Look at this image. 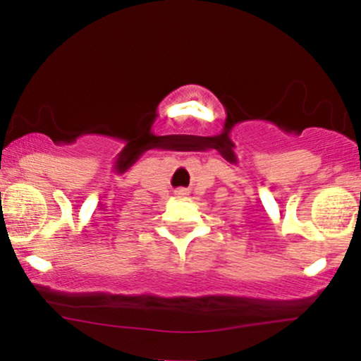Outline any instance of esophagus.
Returning <instances> with one entry per match:
<instances>
[{"label": "esophagus", "instance_id": "obj_1", "mask_svg": "<svg viewBox=\"0 0 361 361\" xmlns=\"http://www.w3.org/2000/svg\"><path fill=\"white\" fill-rule=\"evenodd\" d=\"M178 195H185V190H180V192H178Z\"/></svg>", "mask_w": 361, "mask_h": 361}]
</instances>
